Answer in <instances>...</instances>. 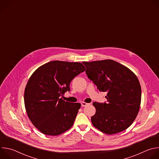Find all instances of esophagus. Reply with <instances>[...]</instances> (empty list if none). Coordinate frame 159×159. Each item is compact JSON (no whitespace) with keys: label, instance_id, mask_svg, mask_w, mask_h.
I'll return each instance as SVG.
<instances>
[{"label":"esophagus","instance_id":"34e87169","mask_svg":"<svg viewBox=\"0 0 159 159\" xmlns=\"http://www.w3.org/2000/svg\"><path fill=\"white\" fill-rule=\"evenodd\" d=\"M89 104H87V103H86V102H81V106H82V107H85V106H87Z\"/></svg>","mask_w":159,"mask_h":159}]
</instances>
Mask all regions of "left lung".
I'll use <instances>...</instances> for the list:
<instances>
[{"label":"left lung","instance_id":"1","mask_svg":"<svg viewBox=\"0 0 159 159\" xmlns=\"http://www.w3.org/2000/svg\"><path fill=\"white\" fill-rule=\"evenodd\" d=\"M86 74L100 92L107 93V101L94 102V126L112 134L127 129L137 117L141 103V86L128 68L112 60L82 62Z\"/></svg>","mask_w":159,"mask_h":159}]
</instances>
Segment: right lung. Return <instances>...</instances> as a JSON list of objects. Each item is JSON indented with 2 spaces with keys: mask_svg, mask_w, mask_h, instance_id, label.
Instances as JSON below:
<instances>
[{
  "mask_svg": "<svg viewBox=\"0 0 159 159\" xmlns=\"http://www.w3.org/2000/svg\"><path fill=\"white\" fill-rule=\"evenodd\" d=\"M79 62L52 61L37 69L25 90L28 118L42 133L56 136L73 125L81 104L65 101L61 97L70 91L73 79L84 72Z\"/></svg>",
  "mask_w": 159,
  "mask_h": 159,
  "instance_id": "add662e5",
  "label": "right lung"
}]
</instances>
